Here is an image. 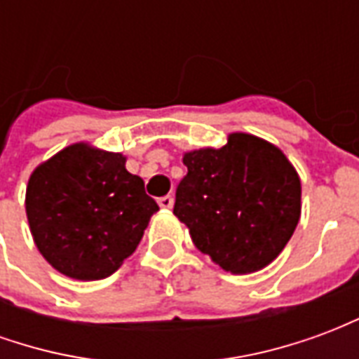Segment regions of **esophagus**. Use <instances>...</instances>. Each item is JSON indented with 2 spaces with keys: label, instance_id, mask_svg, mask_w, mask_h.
<instances>
[{
  "label": "esophagus",
  "instance_id": "34e87169",
  "mask_svg": "<svg viewBox=\"0 0 359 359\" xmlns=\"http://www.w3.org/2000/svg\"><path fill=\"white\" fill-rule=\"evenodd\" d=\"M172 202H175V200H172V196H163V198H159V200H157V203H159V208H161V210H171Z\"/></svg>",
  "mask_w": 359,
  "mask_h": 359
}]
</instances>
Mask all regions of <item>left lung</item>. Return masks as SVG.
I'll return each mask as SVG.
<instances>
[{
  "mask_svg": "<svg viewBox=\"0 0 359 359\" xmlns=\"http://www.w3.org/2000/svg\"><path fill=\"white\" fill-rule=\"evenodd\" d=\"M175 210L194 246L233 275L264 269L285 250L302 213V182L275 144L231 133L223 148L184 151Z\"/></svg>",
  "mask_w": 359,
  "mask_h": 359,
  "instance_id": "1",
  "label": "left lung"
}]
</instances>
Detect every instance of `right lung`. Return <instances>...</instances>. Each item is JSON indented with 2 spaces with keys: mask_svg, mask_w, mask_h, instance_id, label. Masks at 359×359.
<instances>
[{
  "mask_svg": "<svg viewBox=\"0 0 359 359\" xmlns=\"http://www.w3.org/2000/svg\"><path fill=\"white\" fill-rule=\"evenodd\" d=\"M126 157L76 142L36 167L27 219L36 248L65 277L100 280L133 256L159 208Z\"/></svg>",
  "mask_w": 359,
  "mask_h": 359,
  "instance_id": "right-lung-1",
  "label": "right lung"
}]
</instances>
